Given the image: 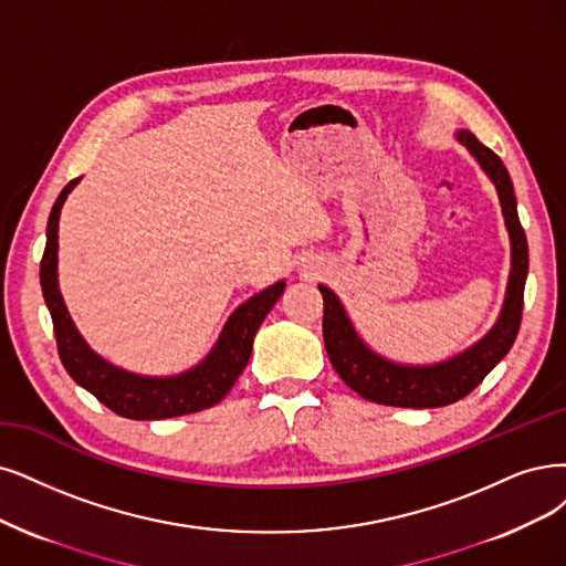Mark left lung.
Segmentation results:
<instances>
[{"label":"left lung","mask_w":566,"mask_h":566,"mask_svg":"<svg viewBox=\"0 0 566 566\" xmlns=\"http://www.w3.org/2000/svg\"><path fill=\"white\" fill-rule=\"evenodd\" d=\"M467 149L475 156L480 167L494 181L504 212L506 228L511 235V277L506 289V303L501 310V317L488 336L475 343L459 357L436 364V366H399L391 364L378 354L370 352L357 331L352 328L345 310L328 286H319L324 296V345L326 354L343 378V382L364 396L366 401L396 406V408H441L464 399L485 375L506 357L513 347L520 322H522V303H525V280L530 270L527 254V235L517 219L513 181L509 177L506 165L501 158L480 144L475 135L462 130L457 135Z\"/></svg>","instance_id":"8db88e82"}]
</instances>
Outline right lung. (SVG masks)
Instances as JSON below:
<instances>
[{"label": "right lung", "mask_w": 566, "mask_h": 566, "mask_svg": "<svg viewBox=\"0 0 566 566\" xmlns=\"http://www.w3.org/2000/svg\"><path fill=\"white\" fill-rule=\"evenodd\" d=\"M76 181L78 179H72L62 188L51 209L46 249L39 268L41 291H44V301L53 319V333L62 366H65L76 385L88 389L99 403H104L120 417H128V420H167V417L212 408L240 378V373L251 357V345H254L256 331L272 305L282 296L286 284H272L254 298H249L244 305H240L223 326L217 347L200 366L175 375V378H142V375L125 373L99 359L83 343L57 291V219L62 202H65Z\"/></svg>", "instance_id": "add662e5"}]
</instances>
